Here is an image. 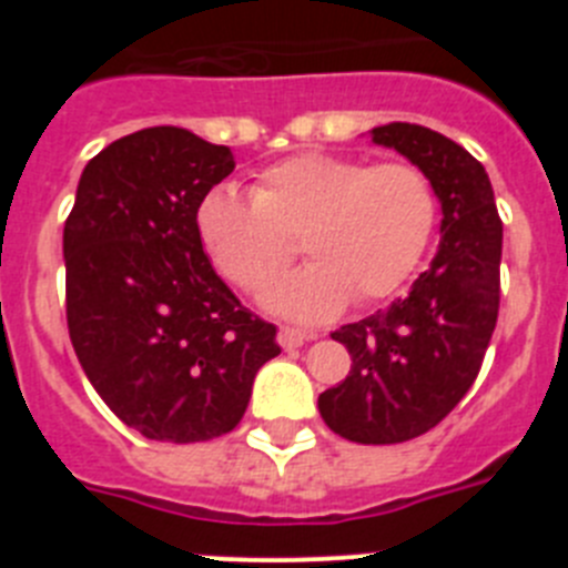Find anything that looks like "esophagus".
<instances>
[{
  "label": "esophagus",
  "instance_id": "obj_1",
  "mask_svg": "<svg viewBox=\"0 0 568 568\" xmlns=\"http://www.w3.org/2000/svg\"><path fill=\"white\" fill-rule=\"evenodd\" d=\"M307 338H310V335L304 333V329H295V327H281L278 329V344L284 346V349H295V346H301Z\"/></svg>",
  "mask_w": 568,
  "mask_h": 568
}]
</instances>
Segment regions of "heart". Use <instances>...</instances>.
Segmentation results:
<instances>
[{"instance_id": "heart-1", "label": "heart", "mask_w": 568, "mask_h": 568, "mask_svg": "<svg viewBox=\"0 0 568 568\" xmlns=\"http://www.w3.org/2000/svg\"><path fill=\"white\" fill-rule=\"evenodd\" d=\"M438 224L433 179L409 162L298 153L258 173L253 195L215 187L195 210L204 253L244 293L267 290L301 253L310 264L267 295L290 318L318 321L346 301L366 307L420 267Z\"/></svg>"}]
</instances>
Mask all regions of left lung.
Instances as JSON below:
<instances>
[{"mask_svg": "<svg viewBox=\"0 0 568 568\" xmlns=\"http://www.w3.org/2000/svg\"><path fill=\"white\" fill-rule=\"evenodd\" d=\"M373 142L433 179L440 247L409 295L335 329L353 369L318 395V409L341 438L400 444L438 426L478 378L498 324L504 222L484 164L444 133L389 122Z\"/></svg>", "mask_w": 568, "mask_h": 568, "instance_id": "obj_1", "label": "left lung"}]
</instances>
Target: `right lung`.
<instances>
[{
	"label": "right lung",
	"mask_w": 568,
	"mask_h": 568,
	"mask_svg": "<svg viewBox=\"0 0 568 568\" xmlns=\"http://www.w3.org/2000/svg\"><path fill=\"white\" fill-rule=\"evenodd\" d=\"M233 168L230 148L184 128L139 130L90 159L64 222L70 344L110 413L150 440L233 433L281 353L195 233Z\"/></svg>",
	"instance_id": "obj_1"
}]
</instances>
